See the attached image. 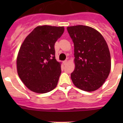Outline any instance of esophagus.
I'll use <instances>...</instances> for the list:
<instances>
[{"label": "esophagus", "mask_w": 123, "mask_h": 123, "mask_svg": "<svg viewBox=\"0 0 123 123\" xmlns=\"http://www.w3.org/2000/svg\"><path fill=\"white\" fill-rule=\"evenodd\" d=\"M63 63H64V65H67V64L68 63V61L67 60H65V61H64V62H63Z\"/></svg>", "instance_id": "34e87169"}]
</instances>
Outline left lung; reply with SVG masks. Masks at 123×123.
I'll list each match as a JSON object with an SVG mask.
<instances>
[{"label":"left lung","mask_w":123,"mask_h":123,"mask_svg":"<svg viewBox=\"0 0 123 123\" xmlns=\"http://www.w3.org/2000/svg\"><path fill=\"white\" fill-rule=\"evenodd\" d=\"M74 46L75 69L71 74L79 89L93 92L100 88L110 74L111 56L106 41L92 27L78 25L67 27Z\"/></svg>","instance_id":"left-lung-1"}]
</instances>
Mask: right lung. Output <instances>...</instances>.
<instances>
[{
	"instance_id": "1",
	"label": "right lung",
	"mask_w": 123,
	"mask_h": 123,
	"mask_svg": "<svg viewBox=\"0 0 123 123\" xmlns=\"http://www.w3.org/2000/svg\"><path fill=\"white\" fill-rule=\"evenodd\" d=\"M64 31V27L40 25L22 43L17 58V73L31 91L45 93L56 87L61 62L56 60L54 46Z\"/></svg>"
}]
</instances>
